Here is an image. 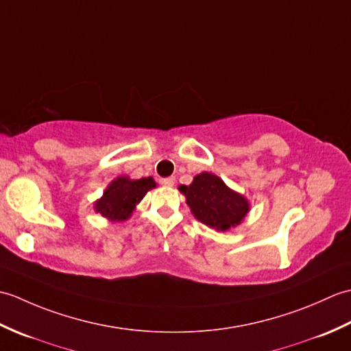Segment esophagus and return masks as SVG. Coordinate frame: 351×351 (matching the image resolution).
<instances>
[{"label": "esophagus", "instance_id": "34e87169", "mask_svg": "<svg viewBox=\"0 0 351 351\" xmlns=\"http://www.w3.org/2000/svg\"><path fill=\"white\" fill-rule=\"evenodd\" d=\"M175 176H169V178H161L160 180V182L162 184V185H167V187H171V185L175 184Z\"/></svg>", "mask_w": 351, "mask_h": 351}]
</instances>
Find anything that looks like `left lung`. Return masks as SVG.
<instances>
[{"mask_svg": "<svg viewBox=\"0 0 351 351\" xmlns=\"http://www.w3.org/2000/svg\"><path fill=\"white\" fill-rule=\"evenodd\" d=\"M180 190L187 197L195 217L219 230L237 226L249 211L247 200L208 171L197 175L189 187L181 185Z\"/></svg>", "mask_w": 351, "mask_h": 351, "instance_id": "obj_1", "label": "left lung"}]
</instances>
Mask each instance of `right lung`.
I'll return each mask as SVG.
<instances>
[{
	"instance_id": "obj_1",
	"label": "right lung",
	"mask_w": 351,
	"mask_h": 351,
	"mask_svg": "<svg viewBox=\"0 0 351 351\" xmlns=\"http://www.w3.org/2000/svg\"><path fill=\"white\" fill-rule=\"evenodd\" d=\"M155 187L152 178H141V180H128V178H117L110 184L104 196L95 204L96 213L110 220H126L146 193Z\"/></svg>"
}]
</instances>
